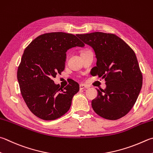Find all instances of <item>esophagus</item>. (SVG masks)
Segmentation results:
<instances>
[{"instance_id":"1","label":"esophagus","mask_w":153,"mask_h":153,"mask_svg":"<svg viewBox=\"0 0 153 153\" xmlns=\"http://www.w3.org/2000/svg\"><path fill=\"white\" fill-rule=\"evenodd\" d=\"M88 87L86 85H85V84H80V85H79V89L80 90H85V89H86V88H88Z\"/></svg>"}]
</instances>
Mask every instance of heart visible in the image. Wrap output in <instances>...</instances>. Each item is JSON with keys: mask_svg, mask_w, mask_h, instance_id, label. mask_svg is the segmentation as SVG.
Listing matches in <instances>:
<instances>
[{"mask_svg": "<svg viewBox=\"0 0 153 153\" xmlns=\"http://www.w3.org/2000/svg\"><path fill=\"white\" fill-rule=\"evenodd\" d=\"M83 52H84V51H83Z\"/></svg>", "mask_w": 153, "mask_h": 153, "instance_id": "1", "label": "heart"}]
</instances>
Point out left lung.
Instances as JSON below:
<instances>
[{"label":"left lung","mask_w":153,"mask_h":153,"mask_svg":"<svg viewBox=\"0 0 153 153\" xmlns=\"http://www.w3.org/2000/svg\"><path fill=\"white\" fill-rule=\"evenodd\" d=\"M91 46L97 58L93 76L104 79L106 88L98 90L91 102L97 114L115 120L132 109L143 85V75L135 53L124 41L112 33L94 32L77 35Z\"/></svg>","instance_id":"8db88e82"}]
</instances>
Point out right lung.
Listing matches in <instances>:
<instances>
[{
	"mask_svg": "<svg viewBox=\"0 0 153 153\" xmlns=\"http://www.w3.org/2000/svg\"><path fill=\"white\" fill-rule=\"evenodd\" d=\"M84 46L76 35L53 32L39 35L25 49L17 79L21 95L33 114L53 120L69 110L79 84L73 80L63 89L53 79L64 70L66 51Z\"/></svg>",
	"mask_w": 153,
	"mask_h": 153,
	"instance_id": "1",
	"label": "right lung"
}]
</instances>
